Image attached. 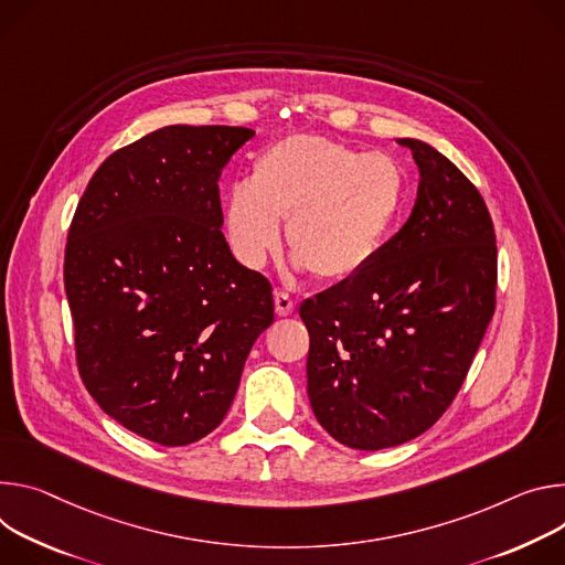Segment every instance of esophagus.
I'll use <instances>...</instances> for the list:
<instances>
[{
  "instance_id": "obj_1",
  "label": "esophagus",
  "mask_w": 565,
  "mask_h": 565,
  "mask_svg": "<svg viewBox=\"0 0 565 565\" xmlns=\"http://www.w3.org/2000/svg\"><path fill=\"white\" fill-rule=\"evenodd\" d=\"M274 305H276L278 317H291L294 315V300L287 291H276L274 294Z\"/></svg>"
}]
</instances>
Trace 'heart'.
<instances>
[{"label":"heart","mask_w":565,"mask_h":565,"mask_svg":"<svg viewBox=\"0 0 565 565\" xmlns=\"http://www.w3.org/2000/svg\"><path fill=\"white\" fill-rule=\"evenodd\" d=\"M408 195V177L384 152L294 135L267 146L250 179L228 185L224 226L233 256L260 269L280 246V220L300 267L321 280L361 274L386 244Z\"/></svg>","instance_id":"obj_1"}]
</instances>
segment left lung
<instances>
[{
	"label": "left lung",
	"mask_w": 565,
	"mask_h": 565,
	"mask_svg": "<svg viewBox=\"0 0 565 565\" xmlns=\"http://www.w3.org/2000/svg\"><path fill=\"white\" fill-rule=\"evenodd\" d=\"M408 222L361 274L307 298V395L337 443L377 451L422 435L456 399L495 309L498 250L478 188L435 148Z\"/></svg>",
	"instance_id": "8db88e82"
}]
</instances>
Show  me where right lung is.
Returning <instances> with one entry per match:
<instances>
[{
  "instance_id": "1",
  "label": "right lung",
  "mask_w": 565,
  "mask_h": 565,
  "mask_svg": "<svg viewBox=\"0 0 565 565\" xmlns=\"http://www.w3.org/2000/svg\"><path fill=\"white\" fill-rule=\"evenodd\" d=\"M254 130L168 125L109 154L65 248L81 380L128 430L163 447L202 440L274 323L271 282L220 231L217 179Z\"/></svg>"
}]
</instances>
